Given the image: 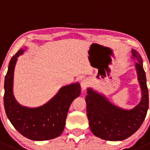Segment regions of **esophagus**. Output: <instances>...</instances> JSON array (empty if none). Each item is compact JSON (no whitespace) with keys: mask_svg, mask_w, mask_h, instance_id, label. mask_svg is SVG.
<instances>
[{"mask_svg":"<svg viewBox=\"0 0 150 150\" xmlns=\"http://www.w3.org/2000/svg\"><path fill=\"white\" fill-rule=\"evenodd\" d=\"M88 79H83V81H82V83H81V87H82V88H83V90L86 89V87H87V86H88Z\"/></svg>","mask_w":150,"mask_h":150,"instance_id":"obj_1","label":"esophagus"}]
</instances>
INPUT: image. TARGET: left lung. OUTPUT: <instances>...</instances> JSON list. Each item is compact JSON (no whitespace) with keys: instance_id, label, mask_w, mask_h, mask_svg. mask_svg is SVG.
Masks as SVG:
<instances>
[{"instance_id":"left-lung-1","label":"left lung","mask_w":150,"mask_h":150,"mask_svg":"<svg viewBox=\"0 0 150 150\" xmlns=\"http://www.w3.org/2000/svg\"><path fill=\"white\" fill-rule=\"evenodd\" d=\"M132 57L137 59L135 67L140 83L142 98L132 110H124L112 104L104 95L87 88V116L90 129L96 137L103 140L118 141L132 136L145 120L149 108V93L143 60L136 50H132Z\"/></svg>"}]
</instances>
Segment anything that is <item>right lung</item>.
I'll use <instances>...</instances> for the list:
<instances>
[{"label":"right lung","mask_w":150,"mask_h":150,"mask_svg":"<svg viewBox=\"0 0 150 150\" xmlns=\"http://www.w3.org/2000/svg\"><path fill=\"white\" fill-rule=\"evenodd\" d=\"M24 52L23 49L18 50L9 63L4 80L6 114L24 137L38 141L55 138L63 132L69 107L81 92L80 85L76 83L62 87L50 101L40 107L30 108L20 105L13 95V74L17 58Z\"/></svg>","instance_id":"right-lung-1"}]
</instances>
